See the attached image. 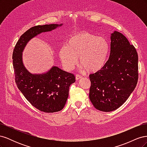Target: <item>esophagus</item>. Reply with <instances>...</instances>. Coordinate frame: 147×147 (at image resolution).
Segmentation results:
<instances>
[{
	"instance_id": "obj_1",
	"label": "esophagus",
	"mask_w": 147,
	"mask_h": 147,
	"mask_svg": "<svg viewBox=\"0 0 147 147\" xmlns=\"http://www.w3.org/2000/svg\"><path fill=\"white\" fill-rule=\"evenodd\" d=\"M82 77L81 76V75H80L79 74H77L76 75V77H75V78H76V80H78L79 79H80Z\"/></svg>"
}]
</instances>
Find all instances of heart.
Segmentation results:
<instances>
[{"label": "heart", "mask_w": 147, "mask_h": 147, "mask_svg": "<svg viewBox=\"0 0 147 147\" xmlns=\"http://www.w3.org/2000/svg\"><path fill=\"white\" fill-rule=\"evenodd\" d=\"M110 45L104 37L88 32L75 34L59 51V56L67 70H72L78 61L88 72H96L108 60Z\"/></svg>", "instance_id": "heart-1"}]
</instances>
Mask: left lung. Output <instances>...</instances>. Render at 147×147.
Instances as JSON below:
<instances>
[{"label":"left lung","mask_w":147,"mask_h":147,"mask_svg":"<svg viewBox=\"0 0 147 147\" xmlns=\"http://www.w3.org/2000/svg\"><path fill=\"white\" fill-rule=\"evenodd\" d=\"M110 53L101 70L90 75V99L94 107L109 112L119 108L134 90L138 81V55L121 33L111 34Z\"/></svg>","instance_id":"1"}]
</instances>
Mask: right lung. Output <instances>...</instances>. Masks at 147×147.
<instances>
[{
    "label": "right lung",
    "mask_w": 147,
    "mask_h": 147,
    "mask_svg": "<svg viewBox=\"0 0 147 147\" xmlns=\"http://www.w3.org/2000/svg\"><path fill=\"white\" fill-rule=\"evenodd\" d=\"M62 25L45 24L30 28L17 42L12 56L18 88L32 105L46 113L59 112L64 108L69 97V87L75 82V77L56 66H53L45 73L31 74L23 64L22 52L30 39Z\"/></svg>",
    "instance_id": "right-lung-1"
}]
</instances>
